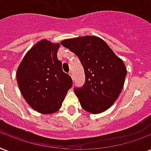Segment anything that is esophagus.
I'll use <instances>...</instances> for the list:
<instances>
[{
    "label": "esophagus",
    "mask_w": 151,
    "mask_h": 151,
    "mask_svg": "<svg viewBox=\"0 0 151 151\" xmlns=\"http://www.w3.org/2000/svg\"><path fill=\"white\" fill-rule=\"evenodd\" d=\"M69 75L70 76L71 78L73 79V72H72V70H70V72H69Z\"/></svg>",
    "instance_id": "obj_1"
}]
</instances>
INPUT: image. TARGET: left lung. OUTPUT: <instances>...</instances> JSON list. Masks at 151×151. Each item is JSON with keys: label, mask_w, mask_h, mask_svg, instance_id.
Instances as JSON below:
<instances>
[{"label": "left lung", "mask_w": 151, "mask_h": 151, "mask_svg": "<svg viewBox=\"0 0 151 151\" xmlns=\"http://www.w3.org/2000/svg\"><path fill=\"white\" fill-rule=\"evenodd\" d=\"M61 45L78 55L85 70V84L74 88L81 107L92 114L107 110L124 85L127 70L123 61L97 37L67 39Z\"/></svg>", "instance_id": "1"}]
</instances>
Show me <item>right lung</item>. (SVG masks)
<instances>
[{"label":"right lung","instance_id":"right-lung-1","mask_svg":"<svg viewBox=\"0 0 151 151\" xmlns=\"http://www.w3.org/2000/svg\"><path fill=\"white\" fill-rule=\"evenodd\" d=\"M59 47V44L46 40L39 41L25 55L16 73L22 96L34 110L45 114L61 107L73 85L57 58Z\"/></svg>","mask_w":151,"mask_h":151}]
</instances>
